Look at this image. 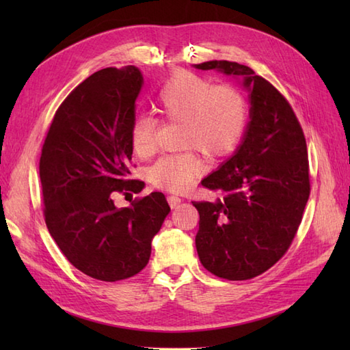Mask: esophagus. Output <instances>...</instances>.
I'll return each instance as SVG.
<instances>
[{
	"label": "esophagus",
	"mask_w": 350,
	"mask_h": 350,
	"mask_svg": "<svg viewBox=\"0 0 350 350\" xmlns=\"http://www.w3.org/2000/svg\"><path fill=\"white\" fill-rule=\"evenodd\" d=\"M180 202H182V198L177 197V196H170L168 197V203L171 206V209H177V207H179V204H180Z\"/></svg>",
	"instance_id": "34e87169"
}]
</instances>
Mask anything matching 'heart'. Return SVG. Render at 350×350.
<instances>
[{
  "label": "heart",
  "mask_w": 350,
  "mask_h": 350,
  "mask_svg": "<svg viewBox=\"0 0 350 350\" xmlns=\"http://www.w3.org/2000/svg\"><path fill=\"white\" fill-rule=\"evenodd\" d=\"M156 107L163 120L182 123L180 146L218 159L233 153L247 133L250 105L236 87L219 84L191 72H176L156 96ZM159 120L139 114L131 126V143L139 158L156 150ZM202 171V162L192 152L163 156L148 170V180L156 188L185 194Z\"/></svg>",
  "instance_id": "1"
}]
</instances>
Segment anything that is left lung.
Here are the masks:
<instances>
[{
    "instance_id": "obj_1",
    "label": "left lung",
    "mask_w": 350,
    "mask_h": 350,
    "mask_svg": "<svg viewBox=\"0 0 350 350\" xmlns=\"http://www.w3.org/2000/svg\"><path fill=\"white\" fill-rule=\"evenodd\" d=\"M196 68L239 77L250 90L241 147L202 182L221 198L194 206L202 265L219 278L251 280L286 254L299 228L310 197L306 135L288 100L248 66L213 60Z\"/></svg>"
}]
</instances>
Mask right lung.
Wrapping results in <instances>:
<instances>
[{
	"label": "right lung",
	"mask_w": 350,
	"mask_h": 350,
	"mask_svg": "<svg viewBox=\"0 0 350 350\" xmlns=\"http://www.w3.org/2000/svg\"><path fill=\"white\" fill-rule=\"evenodd\" d=\"M141 85L135 66L93 73L58 107L42 147L44 222L66 258L94 280L114 282L143 271L170 212L162 192L137 197L129 207L113 200L144 185L129 179Z\"/></svg>",
	"instance_id": "1"
}]
</instances>
